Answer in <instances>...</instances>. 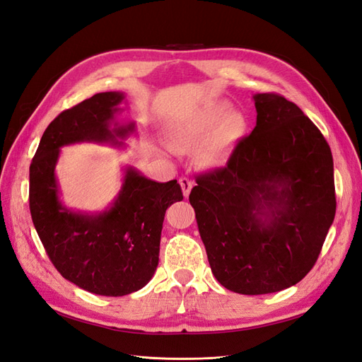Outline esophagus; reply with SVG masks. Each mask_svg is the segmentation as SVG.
<instances>
[{"instance_id": "34e87169", "label": "esophagus", "mask_w": 362, "mask_h": 362, "mask_svg": "<svg viewBox=\"0 0 362 362\" xmlns=\"http://www.w3.org/2000/svg\"><path fill=\"white\" fill-rule=\"evenodd\" d=\"M180 185H181V190H182L184 198H189L190 190H192V187H193V182H192L189 178L182 177V178H180Z\"/></svg>"}]
</instances>
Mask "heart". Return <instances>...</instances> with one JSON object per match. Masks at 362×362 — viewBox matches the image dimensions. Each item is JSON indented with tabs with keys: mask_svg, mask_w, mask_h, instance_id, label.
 I'll return each instance as SVG.
<instances>
[{
	"mask_svg": "<svg viewBox=\"0 0 362 362\" xmlns=\"http://www.w3.org/2000/svg\"><path fill=\"white\" fill-rule=\"evenodd\" d=\"M231 112V105L225 101L208 105L204 112L192 117L178 119L168 128L169 146L177 152H189L198 148L211 136L214 128ZM245 128V120L240 115L226 119L222 129L208 138L199 149V161L205 168H218L226 163L237 137Z\"/></svg>",
	"mask_w": 362,
	"mask_h": 362,
	"instance_id": "b5f03b06",
	"label": "heart"
}]
</instances>
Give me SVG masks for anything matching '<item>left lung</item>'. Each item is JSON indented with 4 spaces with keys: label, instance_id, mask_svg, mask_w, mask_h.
Wrapping results in <instances>:
<instances>
[{
    "label": "left lung",
    "instance_id": "left-lung-1",
    "mask_svg": "<svg viewBox=\"0 0 362 362\" xmlns=\"http://www.w3.org/2000/svg\"><path fill=\"white\" fill-rule=\"evenodd\" d=\"M257 125L189 196L216 279L240 294L305 278L335 217L332 152L300 108L254 95Z\"/></svg>",
    "mask_w": 362,
    "mask_h": 362
}]
</instances>
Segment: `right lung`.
Listing matches in <instances>:
<instances>
[{"mask_svg":"<svg viewBox=\"0 0 362 362\" xmlns=\"http://www.w3.org/2000/svg\"><path fill=\"white\" fill-rule=\"evenodd\" d=\"M124 92L96 93L60 113L43 133L30 166V211L60 275L86 291L125 296L144 288L158 266L164 213L182 201L177 180L157 182L124 166L122 185L103 211H80L60 199V149L75 144L125 148L136 122H119Z\"/></svg>","mask_w":362,"mask_h":362,"instance_id":"right-lung-1","label":"right lung"}]
</instances>
